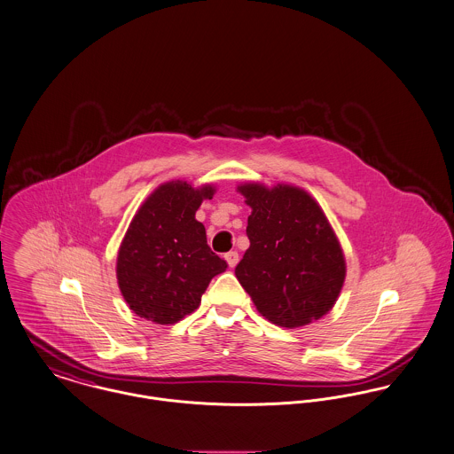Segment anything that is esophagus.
<instances>
[{
	"instance_id": "34e87169",
	"label": "esophagus",
	"mask_w": 454,
	"mask_h": 454,
	"mask_svg": "<svg viewBox=\"0 0 454 454\" xmlns=\"http://www.w3.org/2000/svg\"><path fill=\"white\" fill-rule=\"evenodd\" d=\"M224 259H226V262H228V266H230V268H235V266H237V262H239V252L230 251L226 255H224Z\"/></svg>"
}]
</instances>
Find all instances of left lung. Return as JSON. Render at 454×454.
Masks as SVG:
<instances>
[{
	"label": "left lung",
	"instance_id": "1",
	"mask_svg": "<svg viewBox=\"0 0 454 454\" xmlns=\"http://www.w3.org/2000/svg\"><path fill=\"white\" fill-rule=\"evenodd\" d=\"M252 208L251 247L235 268L257 311L294 329L324 317L338 300L347 264L324 214L304 190L259 183L239 186Z\"/></svg>",
	"mask_w": 454,
	"mask_h": 454
}]
</instances>
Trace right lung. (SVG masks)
Wrapping results in <instances>:
<instances>
[{
    "instance_id": "add662e5",
    "label": "right lung",
    "mask_w": 454,
    "mask_h": 454,
    "mask_svg": "<svg viewBox=\"0 0 454 454\" xmlns=\"http://www.w3.org/2000/svg\"><path fill=\"white\" fill-rule=\"evenodd\" d=\"M214 186L186 181L158 186L134 215L116 259V278L130 309L154 324L193 313L210 280L228 264L207 246L195 214Z\"/></svg>"
}]
</instances>
